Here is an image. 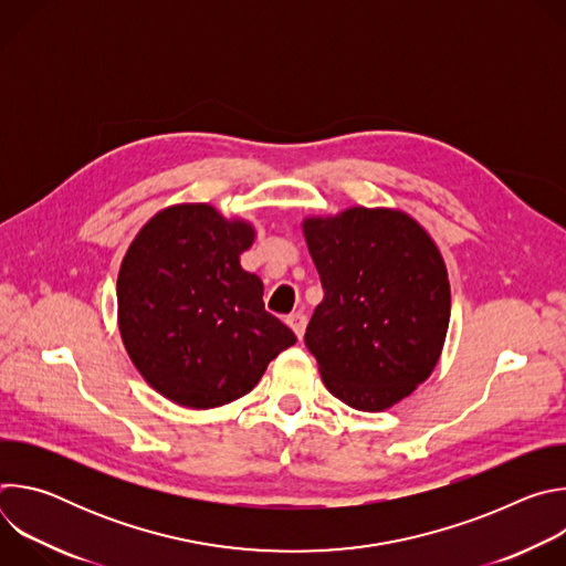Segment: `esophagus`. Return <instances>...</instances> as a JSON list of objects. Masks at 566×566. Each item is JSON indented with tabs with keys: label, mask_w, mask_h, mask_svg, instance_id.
<instances>
[{
	"label": "esophagus",
	"mask_w": 566,
	"mask_h": 566,
	"mask_svg": "<svg viewBox=\"0 0 566 566\" xmlns=\"http://www.w3.org/2000/svg\"><path fill=\"white\" fill-rule=\"evenodd\" d=\"M286 325L293 329V334L297 336V340H302V336H304V327H306V315H304V313H300V311L289 313V315H286Z\"/></svg>",
	"instance_id": "34e87169"
}]
</instances>
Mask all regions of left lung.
<instances>
[{
	"label": "left lung",
	"instance_id": "8db88e82",
	"mask_svg": "<svg viewBox=\"0 0 566 566\" xmlns=\"http://www.w3.org/2000/svg\"><path fill=\"white\" fill-rule=\"evenodd\" d=\"M325 297L304 334L327 389L380 412L434 369L450 322V284L430 234L406 212L349 208L306 219Z\"/></svg>",
	"mask_w": 566,
	"mask_h": 566
}]
</instances>
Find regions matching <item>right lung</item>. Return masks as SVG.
I'll use <instances>...</instances> for the list:
<instances>
[{
    "instance_id": "1",
    "label": "right lung",
    "mask_w": 566,
    "mask_h": 566,
    "mask_svg": "<svg viewBox=\"0 0 566 566\" xmlns=\"http://www.w3.org/2000/svg\"><path fill=\"white\" fill-rule=\"evenodd\" d=\"M255 239L208 203L151 217L120 264L118 327L140 376L184 408L249 394L295 334L264 308V284L241 269Z\"/></svg>"
}]
</instances>
